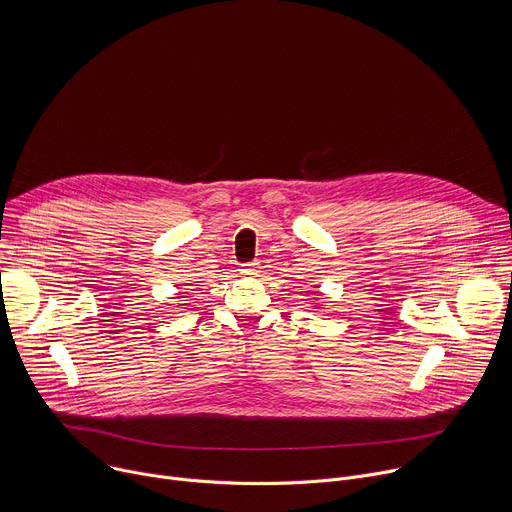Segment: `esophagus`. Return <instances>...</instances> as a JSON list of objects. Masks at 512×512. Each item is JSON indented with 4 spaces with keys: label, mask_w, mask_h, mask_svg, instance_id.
Instances as JSON below:
<instances>
[{
    "label": "esophagus",
    "mask_w": 512,
    "mask_h": 512,
    "mask_svg": "<svg viewBox=\"0 0 512 512\" xmlns=\"http://www.w3.org/2000/svg\"><path fill=\"white\" fill-rule=\"evenodd\" d=\"M259 263H243L241 267H239V271L243 273V275H257L259 273Z\"/></svg>",
    "instance_id": "1"
}]
</instances>
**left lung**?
Segmentation results:
<instances>
[{"label": "left lung", "mask_w": 512, "mask_h": 512, "mask_svg": "<svg viewBox=\"0 0 512 512\" xmlns=\"http://www.w3.org/2000/svg\"><path fill=\"white\" fill-rule=\"evenodd\" d=\"M312 304H314V308L318 310V308H320L324 302H322V298H312Z\"/></svg>", "instance_id": "obj_1"}]
</instances>
